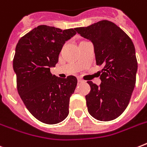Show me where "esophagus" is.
Returning a JSON list of instances; mask_svg holds the SVG:
<instances>
[{
	"mask_svg": "<svg viewBox=\"0 0 147 147\" xmlns=\"http://www.w3.org/2000/svg\"><path fill=\"white\" fill-rule=\"evenodd\" d=\"M78 82H84V80H82L81 78H78Z\"/></svg>",
	"mask_w": 147,
	"mask_h": 147,
	"instance_id": "obj_1",
	"label": "esophagus"
}]
</instances>
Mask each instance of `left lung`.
<instances>
[{
    "label": "left lung",
    "instance_id": "obj_1",
    "mask_svg": "<svg viewBox=\"0 0 147 147\" xmlns=\"http://www.w3.org/2000/svg\"><path fill=\"white\" fill-rule=\"evenodd\" d=\"M76 32L94 45L100 86L87 82L91 91L85 96L88 111L94 118L110 121L118 117L127 107L136 84L137 60L134 45L127 33L115 24L100 21Z\"/></svg>",
    "mask_w": 147,
    "mask_h": 147
}]
</instances>
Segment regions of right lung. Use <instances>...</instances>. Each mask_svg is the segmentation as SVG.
Instances as JSON below:
<instances>
[{
	"instance_id": "right-lung-1",
	"label": "right lung",
	"mask_w": 147,
	"mask_h": 147,
	"mask_svg": "<svg viewBox=\"0 0 147 147\" xmlns=\"http://www.w3.org/2000/svg\"><path fill=\"white\" fill-rule=\"evenodd\" d=\"M76 32L40 25L20 39L13 67L20 96L38 121L55 124L66 118L69 100L77 85L73 76L62 78L52 75L63 45Z\"/></svg>"
}]
</instances>
